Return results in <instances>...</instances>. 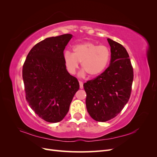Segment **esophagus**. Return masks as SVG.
<instances>
[{
    "mask_svg": "<svg viewBox=\"0 0 157 157\" xmlns=\"http://www.w3.org/2000/svg\"><path fill=\"white\" fill-rule=\"evenodd\" d=\"M79 84H80V88L82 89L83 88V82L82 81H79Z\"/></svg>",
    "mask_w": 157,
    "mask_h": 157,
    "instance_id": "1",
    "label": "esophagus"
}]
</instances>
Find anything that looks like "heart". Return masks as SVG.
<instances>
[{"label":"heart","instance_id":"obj_1","mask_svg":"<svg viewBox=\"0 0 157 157\" xmlns=\"http://www.w3.org/2000/svg\"><path fill=\"white\" fill-rule=\"evenodd\" d=\"M110 50L106 46L98 45L92 42L78 44L73 48V53L65 51L64 62L69 73L74 75L80 62L84 69L81 75L86 73L90 77H96L107 68L110 61Z\"/></svg>","mask_w":157,"mask_h":157}]
</instances>
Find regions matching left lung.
<instances>
[{
    "label": "left lung",
    "instance_id": "8db88e82",
    "mask_svg": "<svg viewBox=\"0 0 157 157\" xmlns=\"http://www.w3.org/2000/svg\"><path fill=\"white\" fill-rule=\"evenodd\" d=\"M111 46L110 65L103 73L83 85L87 111L94 120L106 122L115 118L129 100L134 71L126 48L107 39Z\"/></svg>",
    "mask_w": 157,
    "mask_h": 157
}]
</instances>
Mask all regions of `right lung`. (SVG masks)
Segmentation results:
<instances>
[{
  "mask_svg": "<svg viewBox=\"0 0 157 157\" xmlns=\"http://www.w3.org/2000/svg\"><path fill=\"white\" fill-rule=\"evenodd\" d=\"M72 36L64 34L39 42L30 50L23 66L26 100L46 122L62 121L79 89L77 78L68 73L64 62L63 51Z\"/></svg>",
  "mask_w": 157,
  "mask_h": 157,
  "instance_id": "obj_1",
  "label": "right lung"
}]
</instances>
